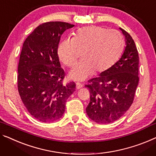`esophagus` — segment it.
I'll use <instances>...</instances> for the list:
<instances>
[{"mask_svg": "<svg viewBox=\"0 0 156 156\" xmlns=\"http://www.w3.org/2000/svg\"><path fill=\"white\" fill-rule=\"evenodd\" d=\"M83 87V85L80 83H76V89H80Z\"/></svg>", "mask_w": 156, "mask_h": 156, "instance_id": "obj_1", "label": "esophagus"}]
</instances>
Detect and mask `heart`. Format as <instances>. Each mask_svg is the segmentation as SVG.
Instances as JSON below:
<instances>
[{
	"instance_id": "obj_1",
	"label": "heart",
	"mask_w": 156,
	"mask_h": 156,
	"mask_svg": "<svg viewBox=\"0 0 156 156\" xmlns=\"http://www.w3.org/2000/svg\"><path fill=\"white\" fill-rule=\"evenodd\" d=\"M124 38L119 32L106 28L90 26L78 29L73 38L60 42L57 53L65 66L71 67L83 51L82 61L75 65L69 73L74 80H83L94 73H103L109 70L121 55Z\"/></svg>"
}]
</instances>
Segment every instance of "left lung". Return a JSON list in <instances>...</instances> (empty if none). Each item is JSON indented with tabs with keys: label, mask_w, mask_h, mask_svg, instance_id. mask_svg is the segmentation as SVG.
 <instances>
[{
	"label": "left lung",
	"mask_w": 156,
	"mask_h": 156,
	"mask_svg": "<svg viewBox=\"0 0 156 156\" xmlns=\"http://www.w3.org/2000/svg\"><path fill=\"white\" fill-rule=\"evenodd\" d=\"M126 39L122 57L107 71L90 79L85 87L89 90L90 101L86 113L100 124L115 121L133 103L139 83V53L132 36L120 28Z\"/></svg>",
	"instance_id": "obj_1"
}]
</instances>
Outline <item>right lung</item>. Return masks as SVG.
Listing matches in <instances>:
<instances>
[{
	"instance_id": "1",
	"label": "right lung",
	"mask_w": 156,
	"mask_h": 156,
	"mask_svg": "<svg viewBox=\"0 0 156 156\" xmlns=\"http://www.w3.org/2000/svg\"><path fill=\"white\" fill-rule=\"evenodd\" d=\"M74 25L64 22L43 23L23 44L18 64L17 87L22 101L33 117L43 122L62 118L76 84H64L57 49L60 38Z\"/></svg>"
}]
</instances>
